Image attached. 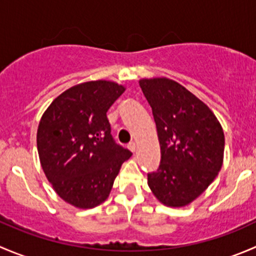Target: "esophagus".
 Masks as SVG:
<instances>
[{
  "label": "esophagus",
  "instance_id": "esophagus-1",
  "mask_svg": "<svg viewBox=\"0 0 256 256\" xmlns=\"http://www.w3.org/2000/svg\"><path fill=\"white\" fill-rule=\"evenodd\" d=\"M136 146H138V144H136L135 141H132V142H130L128 144V148L130 150L131 152H135L136 151Z\"/></svg>",
  "mask_w": 256,
  "mask_h": 256
}]
</instances>
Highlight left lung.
Segmentation results:
<instances>
[{"label":"left lung","instance_id":"obj_1","mask_svg":"<svg viewBox=\"0 0 256 256\" xmlns=\"http://www.w3.org/2000/svg\"><path fill=\"white\" fill-rule=\"evenodd\" d=\"M140 86L161 147L158 168L147 174L150 188L170 207L190 204L220 171L223 128L204 102L174 80L142 79Z\"/></svg>","mask_w":256,"mask_h":256}]
</instances>
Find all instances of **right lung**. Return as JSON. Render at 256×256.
<instances>
[{
  "mask_svg": "<svg viewBox=\"0 0 256 256\" xmlns=\"http://www.w3.org/2000/svg\"><path fill=\"white\" fill-rule=\"evenodd\" d=\"M125 92L98 80L59 95L43 114L37 132L40 164L59 197L74 207L102 204L131 151L116 144L106 112Z\"/></svg>",
  "mask_w": 256,
  "mask_h": 256,
  "instance_id": "1",
  "label": "right lung"
}]
</instances>
